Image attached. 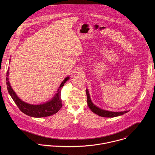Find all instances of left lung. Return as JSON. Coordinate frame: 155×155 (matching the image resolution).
Listing matches in <instances>:
<instances>
[{"label": "left lung", "mask_w": 155, "mask_h": 155, "mask_svg": "<svg viewBox=\"0 0 155 155\" xmlns=\"http://www.w3.org/2000/svg\"><path fill=\"white\" fill-rule=\"evenodd\" d=\"M86 93H87V103L89 109L91 110V111L95 113L96 114L101 116V117H116L119 116L120 115H122L129 111H111L106 110L102 109L98 107H97L96 105H95L90 97V95L89 93V91L88 89H86Z\"/></svg>", "instance_id": "8db88e82"}]
</instances>
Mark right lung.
Listing matches in <instances>:
<instances>
[{
  "mask_svg": "<svg viewBox=\"0 0 155 155\" xmlns=\"http://www.w3.org/2000/svg\"><path fill=\"white\" fill-rule=\"evenodd\" d=\"M10 62V61H9ZM9 67L8 68L6 73V85L7 89L11 98L18 107L20 110L24 114L34 117H43L49 116L57 113L62 107V101L61 99V88L64 86V83L70 79L67 76L61 83L54 96L47 102L40 104H31L22 101L12 88L9 81Z\"/></svg>",
  "mask_w": 155,
  "mask_h": 155,
  "instance_id": "add662e5",
  "label": "right lung"
}]
</instances>
